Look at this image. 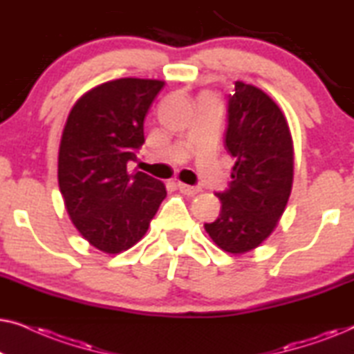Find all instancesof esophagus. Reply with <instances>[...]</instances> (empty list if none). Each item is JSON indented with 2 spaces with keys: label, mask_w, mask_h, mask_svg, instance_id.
<instances>
[{
  "label": "esophagus",
  "mask_w": 354,
  "mask_h": 354,
  "mask_svg": "<svg viewBox=\"0 0 354 354\" xmlns=\"http://www.w3.org/2000/svg\"><path fill=\"white\" fill-rule=\"evenodd\" d=\"M177 187H178V190L183 193V195H188V196H195L201 192L200 187H192V185H187V183H182V182H178Z\"/></svg>",
  "instance_id": "34e87169"
}]
</instances>
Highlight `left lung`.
I'll list each match as a JSON object with an SVG mask.
<instances>
[{"mask_svg":"<svg viewBox=\"0 0 354 354\" xmlns=\"http://www.w3.org/2000/svg\"><path fill=\"white\" fill-rule=\"evenodd\" d=\"M225 147L235 158L230 188L217 193L221 214L205 224L230 254L258 248L277 227L293 185V138L279 104L258 86L235 82Z\"/></svg>","mask_w":354,"mask_h":354,"instance_id":"1","label":"left lung"}]
</instances>
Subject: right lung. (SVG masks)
<instances>
[{"label":"right lung","mask_w":354,"mask_h":354,"mask_svg":"<svg viewBox=\"0 0 354 354\" xmlns=\"http://www.w3.org/2000/svg\"><path fill=\"white\" fill-rule=\"evenodd\" d=\"M164 80L125 79L96 85L67 115L57 182L72 224L96 250L119 254L147 234L166 185L127 162L145 143L143 122Z\"/></svg>","instance_id":"right-lung-1"}]
</instances>
